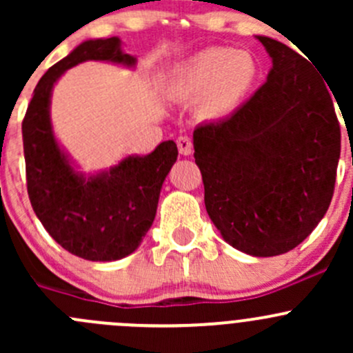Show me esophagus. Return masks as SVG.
Masks as SVG:
<instances>
[{"label": "esophagus", "instance_id": "esophagus-1", "mask_svg": "<svg viewBox=\"0 0 353 353\" xmlns=\"http://www.w3.org/2000/svg\"><path fill=\"white\" fill-rule=\"evenodd\" d=\"M177 148H179L181 155H191L193 154V141L188 137L177 138Z\"/></svg>", "mask_w": 353, "mask_h": 353}]
</instances>
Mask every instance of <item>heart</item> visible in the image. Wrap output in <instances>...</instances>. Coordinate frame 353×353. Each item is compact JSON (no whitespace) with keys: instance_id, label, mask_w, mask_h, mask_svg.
Instances as JSON below:
<instances>
[{"instance_id":"obj_1","label":"heart","mask_w":353,"mask_h":353,"mask_svg":"<svg viewBox=\"0 0 353 353\" xmlns=\"http://www.w3.org/2000/svg\"><path fill=\"white\" fill-rule=\"evenodd\" d=\"M259 80V66L249 52L210 48L190 56L170 78V90L198 101L208 119H225L248 101Z\"/></svg>"}]
</instances>
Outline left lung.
<instances>
[{
  "label": "left lung",
  "instance_id": "left-lung-1",
  "mask_svg": "<svg viewBox=\"0 0 353 353\" xmlns=\"http://www.w3.org/2000/svg\"><path fill=\"white\" fill-rule=\"evenodd\" d=\"M272 58L263 87L193 133L205 206L223 241L256 258L299 245L328 210L340 159L333 97L307 59L256 35Z\"/></svg>",
  "mask_w": 353,
  "mask_h": 353
}]
</instances>
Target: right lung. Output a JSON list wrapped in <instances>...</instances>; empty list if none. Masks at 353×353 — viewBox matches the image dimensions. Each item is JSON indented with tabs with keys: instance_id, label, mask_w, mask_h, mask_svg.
Segmentation results:
<instances>
[{
	"instance_id": "right-lung-1",
	"label": "right lung",
	"mask_w": 353,
	"mask_h": 353,
	"mask_svg": "<svg viewBox=\"0 0 353 353\" xmlns=\"http://www.w3.org/2000/svg\"><path fill=\"white\" fill-rule=\"evenodd\" d=\"M105 61L134 70L137 56L119 37L88 39L39 80L22 124L27 191L49 236L88 261H116L138 249L152 227L177 145L162 141L148 155H126L109 169L83 172L59 143L51 121L54 85L70 68Z\"/></svg>"
}]
</instances>
